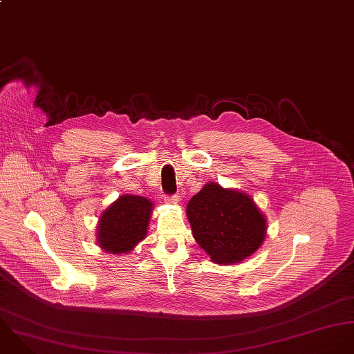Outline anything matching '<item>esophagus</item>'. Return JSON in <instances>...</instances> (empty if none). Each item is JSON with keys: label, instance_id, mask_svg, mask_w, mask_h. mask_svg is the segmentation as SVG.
Instances as JSON below:
<instances>
[{"label": "esophagus", "instance_id": "1", "mask_svg": "<svg viewBox=\"0 0 354 354\" xmlns=\"http://www.w3.org/2000/svg\"><path fill=\"white\" fill-rule=\"evenodd\" d=\"M164 201L168 204H178L180 201V197L178 194H172V196H165Z\"/></svg>", "mask_w": 354, "mask_h": 354}]
</instances>
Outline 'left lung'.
Returning <instances> with one entry per match:
<instances>
[{"instance_id":"8db88e82","label":"left lung","mask_w":354,"mask_h":354,"mask_svg":"<svg viewBox=\"0 0 354 354\" xmlns=\"http://www.w3.org/2000/svg\"><path fill=\"white\" fill-rule=\"evenodd\" d=\"M187 217L197 243L223 266L254 253L267 231V220L250 197L217 183L205 185L189 201Z\"/></svg>"}]
</instances>
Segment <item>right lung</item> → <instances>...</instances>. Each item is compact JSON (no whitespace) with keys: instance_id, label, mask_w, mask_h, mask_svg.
I'll use <instances>...</instances> for the list:
<instances>
[{"instance_id":"right-lung-1","label":"right lung","mask_w":354,"mask_h":354,"mask_svg":"<svg viewBox=\"0 0 354 354\" xmlns=\"http://www.w3.org/2000/svg\"><path fill=\"white\" fill-rule=\"evenodd\" d=\"M153 204L140 196H122L98 224V245L112 254L129 253L146 236Z\"/></svg>"}]
</instances>
